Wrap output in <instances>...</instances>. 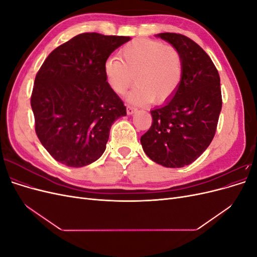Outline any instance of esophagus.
Listing matches in <instances>:
<instances>
[{
	"instance_id": "esophagus-1",
	"label": "esophagus",
	"mask_w": 257,
	"mask_h": 257,
	"mask_svg": "<svg viewBox=\"0 0 257 257\" xmlns=\"http://www.w3.org/2000/svg\"><path fill=\"white\" fill-rule=\"evenodd\" d=\"M136 110H137V109H136L135 107H133V106H130V105H128V106L126 107V112H127V114H130V115L133 114Z\"/></svg>"
}]
</instances>
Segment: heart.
<instances>
[{"label":"heart","instance_id":"heart-1","mask_svg":"<svg viewBox=\"0 0 257 257\" xmlns=\"http://www.w3.org/2000/svg\"><path fill=\"white\" fill-rule=\"evenodd\" d=\"M120 57L121 60L108 58L104 73L111 89L119 95L125 94L134 82L137 83L126 97L131 103L144 105L152 99L154 103H163L175 94L181 83L183 61L173 46L138 38L124 46Z\"/></svg>","mask_w":257,"mask_h":257}]
</instances>
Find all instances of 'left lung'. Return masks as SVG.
Instances as JSON below:
<instances>
[{
    "label": "left lung",
    "instance_id": "obj_1",
    "mask_svg": "<svg viewBox=\"0 0 257 257\" xmlns=\"http://www.w3.org/2000/svg\"><path fill=\"white\" fill-rule=\"evenodd\" d=\"M155 36L180 52L183 75L175 94L151 110L152 125L141 143L153 162L179 168L199 158L212 142L222 109L220 76L208 54L189 37Z\"/></svg>",
    "mask_w": 257,
    "mask_h": 257
}]
</instances>
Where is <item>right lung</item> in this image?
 <instances>
[{
  "mask_svg": "<svg viewBox=\"0 0 257 257\" xmlns=\"http://www.w3.org/2000/svg\"><path fill=\"white\" fill-rule=\"evenodd\" d=\"M128 36L82 33L54 49L38 71L31 96L36 135L51 157L83 167L106 149L110 127L126 108L106 80L108 57Z\"/></svg>",
  "mask_w": 257,
  "mask_h": 257,
  "instance_id": "right-lung-1",
  "label": "right lung"
}]
</instances>
